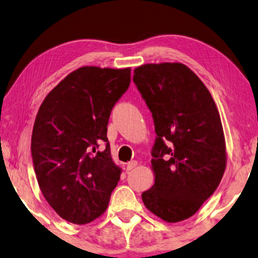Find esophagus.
I'll use <instances>...</instances> for the list:
<instances>
[{"instance_id":"obj_1","label":"esophagus","mask_w":258,"mask_h":258,"mask_svg":"<svg viewBox=\"0 0 258 258\" xmlns=\"http://www.w3.org/2000/svg\"><path fill=\"white\" fill-rule=\"evenodd\" d=\"M139 164L137 163V161H132V162H129L128 164H126V170H133L134 168H136V165Z\"/></svg>"}]
</instances>
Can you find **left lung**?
Here are the masks:
<instances>
[{
	"label": "left lung",
	"mask_w": 258,
	"mask_h": 258,
	"mask_svg": "<svg viewBox=\"0 0 258 258\" xmlns=\"http://www.w3.org/2000/svg\"><path fill=\"white\" fill-rule=\"evenodd\" d=\"M134 83L153 115L155 183L142 194L148 209L167 222L192 216L224 174L225 143L216 104L182 63L144 64Z\"/></svg>",
	"instance_id": "1"
}]
</instances>
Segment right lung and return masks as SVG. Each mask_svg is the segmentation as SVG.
<instances>
[{
    "mask_svg": "<svg viewBox=\"0 0 258 258\" xmlns=\"http://www.w3.org/2000/svg\"><path fill=\"white\" fill-rule=\"evenodd\" d=\"M130 72L77 69L47 95L37 112L31 156L38 185L49 206L72 223L87 224L100 217L119 181L121 169L111 160L107 125L130 86Z\"/></svg>",
    "mask_w": 258,
    "mask_h": 258,
    "instance_id": "obj_1",
    "label": "right lung"
}]
</instances>
